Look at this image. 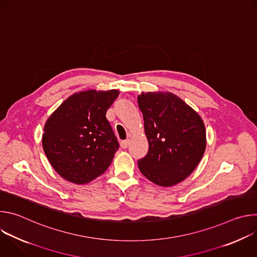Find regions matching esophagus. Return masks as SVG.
<instances>
[{"instance_id":"1","label":"esophagus","mask_w":257,"mask_h":257,"mask_svg":"<svg viewBox=\"0 0 257 257\" xmlns=\"http://www.w3.org/2000/svg\"><path fill=\"white\" fill-rule=\"evenodd\" d=\"M121 148L123 149V150H125V149H127L128 148V145H129V140L127 139V140H123V141H121Z\"/></svg>"}]
</instances>
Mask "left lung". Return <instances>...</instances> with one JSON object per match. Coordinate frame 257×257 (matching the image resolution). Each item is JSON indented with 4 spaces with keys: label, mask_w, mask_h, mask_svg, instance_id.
Listing matches in <instances>:
<instances>
[{
    "label": "left lung",
    "mask_w": 257,
    "mask_h": 257,
    "mask_svg": "<svg viewBox=\"0 0 257 257\" xmlns=\"http://www.w3.org/2000/svg\"><path fill=\"white\" fill-rule=\"evenodd\" d=\"M137 101L150 144L148 154L138 161L139 170L157 185H176L195 170L203 157V121L171 92H142Z\"/></svg>",
    "instance_id": "obj_1"
}]
</instances>
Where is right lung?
<instances>
[{"instance_id":"obj_1","label":"right lung","mask_w":257,"mask_h":257,"mask_svg":"<svg viewBox=\"0 0 257 257\" xmlns=\"http://www.w3.org/2000/svg\"><path fill=\"white\" fill-rule=\"evenodd\" d=\"M116 89L72 94L46 122L43 148L55 171L67 181L85 184L111 165L119 142L105 114Z\"/></svg>"}]
</instances>
